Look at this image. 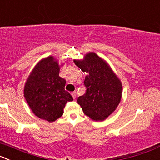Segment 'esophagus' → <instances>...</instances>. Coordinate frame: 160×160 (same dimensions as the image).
<instances>
[{
  "label": "esophagus",
  "instance_id": "obj_1",
  "mask_svg": "<svg viewBox=\"0 0 160 160\" xmlns=\"http://www.w3.org/2000/svg\"><path fill=\"white\" fill-rule=\"evenodd\" d=\"M71 95H72V98H74V99H76V98H77V92H72Z\"/></svg>",
  "mask_w": 160,
  "mask_h": 160
}]
</instances>
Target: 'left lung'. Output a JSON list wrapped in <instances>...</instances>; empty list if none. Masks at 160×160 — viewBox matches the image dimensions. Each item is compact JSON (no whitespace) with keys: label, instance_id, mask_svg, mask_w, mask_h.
Segmentation results:
<instances>
[{"label":"left lung","instance_id":"obj_1","mask_svg":"<svg viewBox=\"0 0 160 160\" xmlns=\"http://www.w3.org/2000/svg\"><path fill=\"white\" fill-rule=\"evenodd\" d=\"M75 64L88 74L83 83L86 92L78 97L83 113L94 121H103L116 110L122 98V84L110 65L94 52Z\"/></svg>","mask_w":160,"mask_h":160}]
</instances>
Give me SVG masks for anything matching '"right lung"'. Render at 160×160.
Returning a JSON list of instances; mask_svg holds the SVG:
<instances>
[{
    "instance_id": "add662e5",
    "label": "right lung",
    "mask_w": 160,
    "mask_h": 160,
    "mask_svg": "<svg viewBox=\"0 0 160 160\" xmlns=\"http://www.w3.org/2000/svg\"><path fill=\"white\" fill-rule=\"evenodd\" d=\"M60 66L53 56L38 62L25 83L23 94L35 115L52 122L62 117L72 95L65 90V79L59 77Z\"/></svg>"
}]
</instances>
